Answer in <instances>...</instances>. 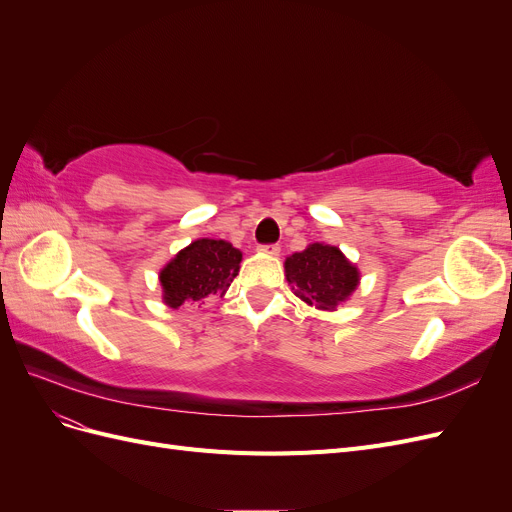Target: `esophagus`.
Returning a JSON list of instances; mask_svg holds the SVG:
<instances>
[{
	"label": "esophagus",
	"mask_w": 512,
	"mask_h": 512,
	"mask_svg": "<svg viewBox=\"0 0 512 512\" xmlns=\"http://www.w3.org/2000/svg\"><path fill=\"white\" fill-rule=\"evenodd\" d=\"M258 250L265 252V254H271V256H277V254H280V245H277V243H267V245H260Z\"/></svg>",
	"instance_id": "1"
}]
</instances>
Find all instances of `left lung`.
<instances>
[{
    "label": "left lung",
    "mask_w": 512,
    "mask_h": 512,
    "mask_svg": "<svg viewBox=\"0 0 512 512\" xmlns=\"http://www.w3.org/2000/svg\"><path fill=\"white\" fill-rule=\"evenodd\" d=\"M286 280L294 294L320 309H335L359 284V271L333 245L312 243L286 258Z\"/></svg>",
    "instance_id": "obj_1"
}]
</instances>
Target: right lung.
Here are the masks:
<instances>
[{"instance_id": "obj_1", "label": "right lung", "mask_w": 512, "mask_h": 512, "mask_svg": "<svg viewBox=\"0 0 512 512\" xmlns=\"http://www.w3.org/2000/svg\"><path fill=\"white\" fill-rule=\"evenodd\" d=\"M241 252L218 239H198L181 250L160 273L164 303L181 307L209 294H222L239 275Z\"/></svg>"}]
</instances>
